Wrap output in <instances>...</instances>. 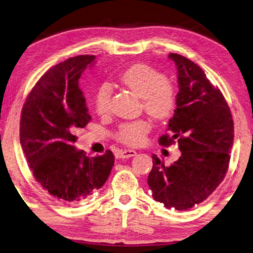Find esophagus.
<instances>
[{
	"label": "esophagus",
	"instance_id": "34e87169",
	"mask_svg": "<svg viewBox=\"0 0 253 253\" xmlns=\"http://www.w3.org/2000/svg\"><path fill=\"white\" fill-rule=\"evenodd\" d=\"M136 156V151L135 150H132V149H127V150H123L119 154V158H131V157Z\"/></svg>",
	"mask_w": 253,
	"mask_h": 253
}]
</instances>
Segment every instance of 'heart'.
Returning a JSON list of instances; mask_svg holds the SVG:
<instances>
[{"instance_id": "obj_1", "label": "heart", "mask_w": 253, "mask_h": 253, "mask_svg": "<svg viewBox=\"0 0 253 253\" xmlns=\"http://www.w3.org/2000/svg\"><path fill=\"white\" fill-rule=\"evenodd\" d=\"M120 82L142 97L144 111L156 121L170 118L177 104L175 86L167 80L160 71L146 64H137L126 69L120 77ZM112 87L104 82L97 87L94 96V108L99 116H107L110 111ZM150 131V125L146 120L123 123L116 137L128 146L142 145Z\"/></svg>"}]
</instances>
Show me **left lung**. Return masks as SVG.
<instances>
[{
  "label": "left lung",
  "instance_id": "8db88e82",
  "mask_svg": "<svg viewBox=\"0 0 253 253\" xmlns=\"http://www.w3.org/2000/svg\"><path fill=\"white\" fill-rule=\"evenodd\" d=\"M169 58L176 66L179 91L168 133L160 136L159 144L176 142L181 157L167 167L153 155L147 183L156 201L183 211L203 203L225 177L234 121L222 92L197 64L174 53Z\"/></svg>",
  "mask_w": 253,
  "mask_h": 253
}]
</instances>
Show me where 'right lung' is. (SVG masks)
I'll return each instance as SVG.
<instances>
[{
  "label": "right lung",
  "instance_id": "1",
  "mask_svg": "<svg viewBox=\"0 0 253 253\" xmlns=\"http://www.w3.org/2000/svg\"><path fill=\"white\" fill-rule=\"evenodd\" d=\"M94 55L71 57L44 74L27 96L20 117V144L33 176L65 205L87 198L107 181L115 156L88 157L74 144L92 120L79 87Z\"/></svg>",
  "mask_w": 253,
  "mask_h": 253
}]
</instances>
